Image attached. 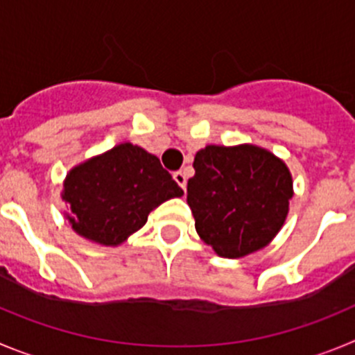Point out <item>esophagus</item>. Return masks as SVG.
Listing matches in <instances>:
<instances>
[{"instance_id":"esophagus-1","label":"esophagus","mask_w":355,"mask_h":355,"mask_svg":"<svg viewBox=\"0 0 355 355\" xmlns=\"http://www.w3.org/2000/svg\"><path fill=\"white\" fill-rule=\"evenodd\" d=\"M173 178H175V182H177V184L180 185L182 189H185V184H187V178H185V173H182V171H175Z\"/></svg>"}]
</instances>
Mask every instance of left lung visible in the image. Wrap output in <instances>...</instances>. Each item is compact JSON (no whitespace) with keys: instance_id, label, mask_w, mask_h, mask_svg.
Instances as JSON below:
<instances>
[{"instance_id":"1","label":"left lung","mask_w":355,"mask_h":355,"mask_svg":"<svg viewBox=\"0 0 355 355\" xmlns=\"http://www.w3.org/2000/svg\"><path fill=\"white\" fill-rule=\"evenodd\" d=\"M193 166L187 203L194 228L219 257L242 258L276 237L293 196L285 162L254 145H209Z\"/></svg>"}]
</instances>
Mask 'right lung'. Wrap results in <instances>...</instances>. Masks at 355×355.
I'll use <instances>...</instances> for the list:
<instances>
[{
  "instance_id": "right-lung-1",
  "label": "right lung",
  "mask_w": 355,
  "mask_h": 355,
  "mask_svg": "<svg viewBox=\"0 0 355 355\" xmlns=\"http://www.w3.org/2000/svg\"><path fill=\"white\" fill-rule=\"evenodd\" d=\"M182 194L155 155L122 143L72 168L62 198L76 233L97 244L118 245L145 226L155 207Z\"/></svg>"
}]
</instances>
